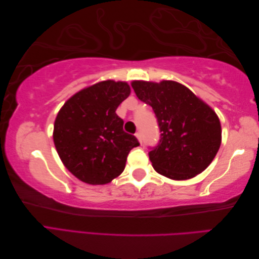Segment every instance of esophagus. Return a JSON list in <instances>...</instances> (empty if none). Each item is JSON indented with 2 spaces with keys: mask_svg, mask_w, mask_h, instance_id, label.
<instances>
[{
  "mask_svg": "<svg viewBox=\"0 0 259 259\" xmlns=\"http://www.w3.org/2000/svg\"><path fill=\"white\" fill-rule=\"evenodd\" d=\"M136 137H137V138H138V140H139L140 144H142V137H141V133H137V134H136Z\"/></svg>",
  "mask_w": 259,
  "mask_h": 259,
  "instance_id": "1",
  "label": "esophagus"
}]
</instances>
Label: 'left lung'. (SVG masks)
<instances>
[{"label":"left lung","instance_id":"1","mask_svg":"<svg viewBox=\"0 0 259 259\" xmlns=\"http://www.w3.org/2000/svg\"><path fill=\"white\" fill-rule=\"evenodd\" d=\"M131 85L139 100L152 108L161 133L149 151L156 171L174 180L202 172L222 144L216 112L178 82L134 81Z\"/></svg>","mask_w":259,"mask_h":259}]
</instances>
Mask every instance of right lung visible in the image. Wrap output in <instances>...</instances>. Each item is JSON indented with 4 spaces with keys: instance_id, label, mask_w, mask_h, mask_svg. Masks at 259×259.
<instances>
[{
    "instance_id": "obj_1",
    "label": "right lung",
    "mask_w": 259,
    "mask_h": 259,
    "mask_svg": "<svg viewBox=\"0 0 259 259\" xmlns=\"http://www.w3.org/2000/svg\"><path fill=\"white\" fill-rule=\"evenodd\" d=\"M129 95L126 82L107 80L75 93L60 109L54 145L64 166L83 183L104 185L117 178L130 150L140 145L124 133L123 120L115 113Z\"/></svg>"
}]
</instances>
